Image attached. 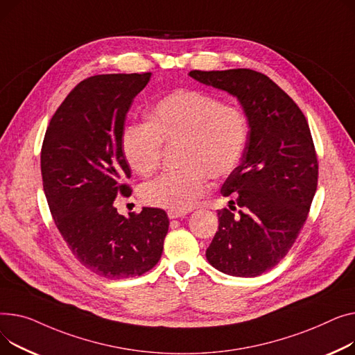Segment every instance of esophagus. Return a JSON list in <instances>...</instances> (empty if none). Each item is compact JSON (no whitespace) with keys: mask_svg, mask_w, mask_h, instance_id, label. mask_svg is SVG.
<instances>
[{"mask_svg":"<svg viewBox=\"0 0 355 355\" xmlns=\"http://www.w3.org/2000/svg\"><path fill=\"white\" fill-rule=\"evenodd\" d=\"M186 215V212H178V211H169L168 216L169 219H178V218H183Z\"/></svg>","mask_w":355,"mask_h":355,"instance_id":"esophagus-1","label":"esophagus"}]
</instances>
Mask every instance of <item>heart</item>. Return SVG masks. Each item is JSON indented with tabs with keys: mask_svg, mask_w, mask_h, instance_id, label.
Wrapping results in <instances>:
<instances>
[{
	"mask_svg": "<svg viewBox=\"0 0 355 355\" xmlns=\"http://www.w3.org/2000/svg\"><path fill=\"white\" fill-rule=\"evenodd\" d=\"M148 123H133L123 132V153L140 176L156 171L163 144L180 141V171L144 183L146 203L186 212L209 191V173L222 178L238 164L246 143L245 113L202 90L179 89L159 98L148 110Z\"/></svg>",
	"mask_w": 355,
	"mask_h": 355,
	"instance_id": "heart-1",
	"label": "heart"
}]
</instances>
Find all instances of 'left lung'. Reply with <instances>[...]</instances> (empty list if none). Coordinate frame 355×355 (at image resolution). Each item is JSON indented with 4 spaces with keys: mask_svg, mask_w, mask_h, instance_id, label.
<instances>
[{
    "mask_svg": "<svg viewBox=\"0 0 355 355\" xmlns=\"http://www.w3.org/2000/svg\"><path fill=\"white\" fill-rule=\"evenodd\" d=\"M189 76L236 97L249 126L241 164L220 189L236 198L229 205L241 209L218 211V232L206 258L226 275H262L294 245L317 191L318 162L306 119L262 73L193 70Z\"/></svg>",
    "mask_w": 355,
    "mask_h": 355,
    "instance_id": "8db88e82",
    "label": "left lung"
}]
</instances>
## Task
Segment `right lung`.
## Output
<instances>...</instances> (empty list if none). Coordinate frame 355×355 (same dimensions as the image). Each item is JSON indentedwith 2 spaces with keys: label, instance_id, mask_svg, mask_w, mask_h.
<instances>
[{
  "label": "right lung",
  "instance_id": "obj_1",
  "mask_svg": "<svg viewBox=\"0 0 355 355\" xmlns=\"http://www.w3.org/2000/svg\"><path fill=\"white\" fill-rule=\"evenodd\" d=\"M150 76L83 80L54 113L41 148L43 187L57 229L81 265L109 279L150 270L169 229L168 215L157 207L126 218L114 206L117 196L130 195L124 121Z\"/></svg>",
  "mask_w": 355,
  "mask_h": 355
}]
</instances>
